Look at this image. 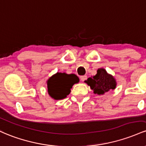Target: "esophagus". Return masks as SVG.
Instances as JSON below:
<instances>
[{
  "mask_svg": "<svg viewBox=\"0 0 146 146\" xmlns=\"http://www.w3.org/2000/svg\"><path fill=\"white\" fill-rule=\"evenodd\" d=\"M80 78H81V80L82 81H84L85 80L87 79V76H86V75H84V76H81V77H80Z\"/></svg>",
  "mask_w": 146,
  "mask_h": 146,
  "instance_id": "esophagus-1",
  "label": "esophagus"
}]
</instances>
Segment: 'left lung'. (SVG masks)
Returning <instances> with one entry per match:
<instances>
[{"label": "left lung", "instance_id": "left-lung-1", "mask_svg": "<svg viewBox=\"0 0 146 146\" xmlns=\"http://www.w3.org/2000/svg\"><path fill=\"white\" fill-rule=\"evenodd\" d=\"M94 94L99 95L104 94L111 90H114L117 86V82L111 74H109L104 68H99L97 70V74L92 77L88 78L85 81Z\"/></svg>", "mask_w": 146, "mask_h": 146}]
</instances>
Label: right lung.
I'll list each match as a JSON object with an SVG mask.
<instances>
[{
    "label": "right lung",
    "mask_w": 146,
    "mask_h": 146,
    "mask_svg": "<svg viewBox=\"0 0 146 146\" xmlns=\"http://www.w3.org/2000/svg\"><path fill=\"white\" fill-rule=\"evenodd\" d=\"M78 81L79 78L74 74L57 72L47 81L48 94L55 100L65 99L71 92L73 85Z\"/></svg>",
    "instance_id": "add662e5"
}]
</instances>
